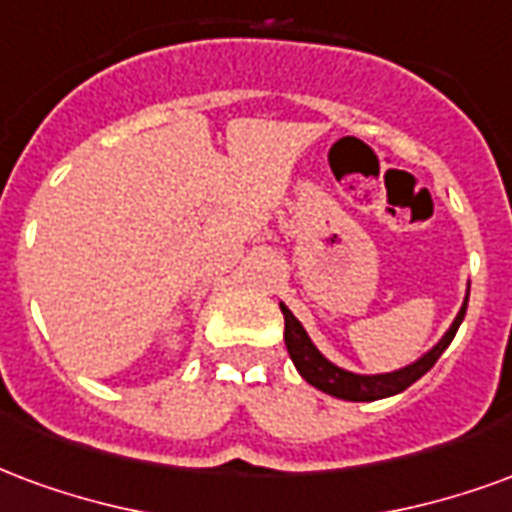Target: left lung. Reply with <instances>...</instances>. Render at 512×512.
Segmentation results:
<instances>
[{"instance_id": "obj_1", "label": "left lung", "mask_w": 512, "mask_h": 512, "mask_svg": "<svg viewBox=\"0 0 512 512\" xmlns=\"http://www.w3.org/2000/svg\"><path fill=\"white\" fill-rule=\"evenodd\" d=\"M466 302L461 305V311L455 316V322L450 324V330L445 333V338L436 343L434 349L428 354H423L417 363L406 365L401 371H393V374H379V376H360L352 374V371H343L338 365H333L330 360H324L319 349L313 346L308 333L302 330V324L294 319V313L281 305L283 319H286V333H283V341H286V349H289V357H292L294 368L300 371V376L308 384H313L316 390H322L327 395H335V398H343V401H379V398H390L395 393H404L409 384H414L420 376H425L436 365V360L442 357L450 341L458 333V327L464 322L466 316Z\"/></svg>"}]
</instances>
